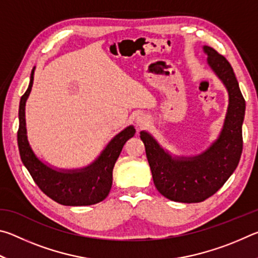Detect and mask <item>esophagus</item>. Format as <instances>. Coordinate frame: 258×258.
<instances>
[{
	"mask_svg": "<svg viewBox=\"0 0 258 258\" xmlns=\"http://www.w3.org/2000/svg\"><path fill=\"white\" fill-rule=\"evenodd\" d=\"M135 123H137V126H139V127H145L149 123V118L146 115H139L137 119H135Z\"/></svg>",
	"mask_w": 258,
	"mask_h": 258,
	"instance_id": "34e87169",
	"label": "esophagus"
}]
</instances>
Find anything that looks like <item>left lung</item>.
Listing matches in <instances>:
<instances>
[{"instance_id":"left-lung-1","label":"left lung","mask_w":258,"mask_h":258,"mask_svg":"<svg viewBox=\"0 0 258 258\" xmlns=\"http://www.w3.org/2000/svg\"><path fill=\"white\" fill-rule=\"evenodd\" d=\"M207 63L223 83L229 106L220 135L206 150L185 157L164 149L147 131L140 132L145 143L154 183L161 195L178 203H200L213 196L232 175L242 152V123L246 102L233 69L223 55L204 45Z\"/></svg>"}]
</instances>
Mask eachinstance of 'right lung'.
I'll return each instance as SVG.
<instances>
[{
    "instance_id": "right-lung-1",
    "label": "right lung",
    "mask_w": 258,
    "mask_h": 258,
    "mask_svg": "<svg viewBox=\"0 0 258 258\" xmlns=\"http://www.w3.org/2000/svg\"><path fill=\"white\" fill-rule=\"evenodd\" d=\"M33 68L28 89L19 103L18 148L20 158L33 180L44 194L64 206H90L106 199L112 184V169L125 142L134 137L135 128L130 125L115 135L97 159L82 168H55L35 155L30 147L26 130V101L34 82Z\"/></svg>"
}]
</instances>
